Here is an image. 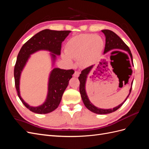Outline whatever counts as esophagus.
<instances>
[{
	"label": "esophagus",
	"mask_w": 149,
	"mask_h": 149,
	"mask_svg": "<svg viewBox=\"0 0 149 149\" xmlns=\"http://www.w3.org/2000/svg\"><path fill=\"white\" fill-rule=\"evenodd\" d=\"M79 74H80V72L79 71H75L73 76H74V77H78Z\"/></svg>",
	"instance_id": "esophagus-1"
}]
</instances>
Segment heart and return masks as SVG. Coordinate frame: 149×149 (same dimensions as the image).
Masks as SVG:
<instances>
[{
    "label": "heart",
    "instance_id": "b5f03b06",
    "mask_svg": "<svg viewBox=\"0 0 149 149\" xmlns=\"http://www.w3.org/2000/svg\"><path fill=\"white\" fill-rule=\"evenodd\" d=\"M104 42L100 36L94 34H81L71 38L67 43L66 53L63 54L64 60L70 61L71 58H79L83 65L91 64L101 55Z\"/></svg>",
    "mask_w": 149,
    "mask_h": 149
}]
</instances>
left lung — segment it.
Listing matches in <instances>:
<instances>
[{"instance_id": "8db88e82", "label": "left lung", "mask_w": 149, "mask_h": 149, "mask_svg": "<svg viewBox=\"0 0 149 149\" xmlns=\"http://www.w3.org/2000/svg\"><path fill=\"white\" fill-rule=\"evenodd\" d=\"M101 31H102V32L104 34L105 37H106V44H105L104 51V54H106V53L109 52L111 50H114V49H118V50L125 51V52H127V53H128L129 56H130V60H131L132 65V66H134L132 55L131 52H130V49L127 47V45H126L123 42V40H122L118 35L116 34L114 32H113V31L111 30H102ZM114 52L117 53V52H119L116 51V52ZM119 53H121V52H119ZM127 57H128V56H127ZM128 61H129V60H128ZM94 66V65H92L91 66L81 71V73L80 74V75L79 76L78 79H79V82H80L79 92L81 94V96L82 100L83 101L84 106L86 107L87 109H88L91 112H94V113H96L97 114H106L112 113V112H113L116 111V110H118L119 108H120L122 106H123L124 102L127 100V97H129V94H130V92H131L132 83H133L134 80H132V81L131 83V88H130V89L129 90V93L128 94V96H127V97L125 98V100L124 101V102L118 105V106L112 108V109H101V108H99V107L94 106L93 104H92V102L90 101L89 99L88 96V94L86 93V83L88 76L90 72L91 71Z\"/></svg>"}]
</instances>
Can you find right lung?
I'll list each match as a JSON object with an SVG mask.
<instances>
[{
	"instance_id": "right-lung-1",
	"label": "right lung",
	"mask_w": 149,
	"mask_h": 149,
	"mask_svg": "<svg viewBox=\"0 0 149 149\" xmlns=\"http://www.w3.org/2000/svg\"><path fill=\"white\" fill-rule=\"evenodd\" d=\"M71 32L69 30L56 31L43 30L29 39L18 54L14 68V79L18 96L24 106L31 112L40 114L49 113L55 110L61 102L63 94L67 88L70 79L74 73L73 70H63L54 68L49 75L47 98L42 104L30 106L22 98L20 93V79L22 71L32 54L40 50L50 52L53 66L57 55H60L61 43Z\"/></svg>"
}]
</instances>
